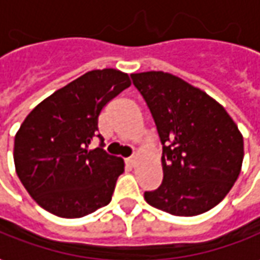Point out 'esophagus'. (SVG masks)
I'll return each mask as SVG.
<instances>
[{"label": "esophagus", "mask_w": 260, "mask_h": 260, "mask_svg": "<svg viewBox=\"0 0 260 260\" xmlns=\"http://www.w3.org/2000/svg\"><path fill=\"white\" fill-rule=\"evenodd\" d=\"M126 163H128V165H129V166H135V156H132V157H128V159H126Z\"/></svg>", "instance_id": "1"}]
</instances>
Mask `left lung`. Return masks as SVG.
<instances>
[{"mask_svg":"<svg viewBox=\"0 0 260 260\" xmlns=\"http://www.w3.org/2000/svg\"><path fill=\"white\" fill-rule=\"evenodd\" d=\"M155 121L163 180L145 191L146 203L172 215L211 210L241 173L244 138L222 105L165 72L131 74Z\"/></svg>","mask_w":260,"mask_h":260,"instance_id":"left-lung-1","label":"left lung"}]
</instances>
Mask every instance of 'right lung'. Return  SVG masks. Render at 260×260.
Returning <instances> with one entry per match:
<instances>
[{
	"label": "right lung",
	"instance_id": "obj_1",
	"mask_svg": "<svg viewBox=\"0 0 260 260\" xmlns=\"http://www.w3.org/2000/svg\"><path fill=\"white\" fill-rule=\"evenodd\" d=\"M131 86L128 74L92 70L35 107L15 136L19 180L36 203L61 218H80L110 204L124 160L103 149L99 115ZM99 138V148L89 143Z\"/></svg>",
	"mask_w": 260,
	"mask_h": 260
}]
</instances>
